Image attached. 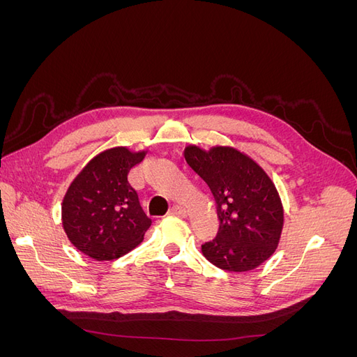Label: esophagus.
Returning a JSON list of instances; mask_svg holds the SVG:
<instances>
[{"instance_id": "34e87169", "label": "esophagus", "mask_w": 357, "mask_h": 357, "mask_svg": "<svg viewBox=\"0 0 357 357\" xmlns=\"http://www.w3.org/2000/svg\"><path fill=\"white\" fill-rule=\"evenodd\" d=\"M171 214L172 215H180V218H185V215L188 214V210H186V207H183V205H174V207L171 208Z\"/></svg>"}]
</instances>
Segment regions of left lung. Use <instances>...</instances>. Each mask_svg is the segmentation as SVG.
Masks as SVG:
<instances>
[{"label": "left lung", "instance_id": "obj_1", "mask_svg": "<svg viewBox=\"0 0 357 357\" xmlns=\"http://www.w3.org/2000/svg\"><path fill=\"white\" fill-rule=\"evenodd\" d=\"M190 168L207 183L218 204V236L201 250L225 271L245 273L273 256L282 236L284 210L277 188L250 156L229 146L185 149Z\"/></svg>", "mask_w": 357, "mask_h": 357}]
</instances>
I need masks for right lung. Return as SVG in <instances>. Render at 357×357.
I'll return each instance as SVG.
<instances>
[{
  "mask_svg": "<svg viewBox=\"0 0 357 357\" xmlns=\"http://www.w3.org/2000/svg\"><path fill=\"white\" fill-rule=\"evenodd\" d=\"M147 150L125 146L92 158L71 181L62 199V226L71 244L95 261H113L143 241L152 225L129 185V171Z\"/></svg>",
  "mask_w": 357,
  "mask_h": 357,
  "instance_id": "add662e5",
  "label": "right lung"
}]
</instances>
